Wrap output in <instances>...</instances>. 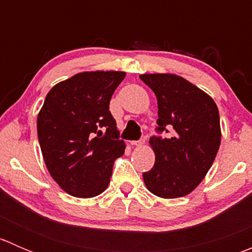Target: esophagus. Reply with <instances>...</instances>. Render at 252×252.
<instances>
[{"label":"esophagus","mask_w":252,"mask_h":252,"mask_svg":"<svg viewBox=\"0 0 252 252\" xmlns=\"http://www.w3.org/2000/svg\"><path fill=\"white\" fill-rule=\"evenodd\" d=\"M145 144V139H140V140H136V141H131V145L134 146H142Z\"/></svg>","instance_id":"obj_1"}]
</instances>
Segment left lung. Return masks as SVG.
<instances>
[{"instance_id":"8db88e82","label":"left lung","mask_w":252,"mask_h":252,"mask_svg":"<svg viewBox=\"0 0 252 252\" xmlns=\"http://www.w3.org/2000/svg\"><path fill=\"white\" fill-rule=\"evenodd\" d=\"M140 79L157 97V133L150 145L154 167L142 173L156 196L175 199L190 194L212 166L220 144V113L215 101L194 84L174 74H142Z\"/></svg>"}]
</instances>
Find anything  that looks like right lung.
I'll return each mask as SVG.
<instances>
[{
    "mask_svg": "<svg viewBox=\"0 0 252 252\" xmlns=\"http://www.w3.org/2000/svg\"><path fill=\"white\" fill-rule=\"evenodd\" d=\"M124 72H84L48 91L37 116V136L51 177L72 196L94 197L110 184L124 154L110 101Z\"/></svg>",
    "mask_w": 252,
    "mask_h": 252,
    "instance_id": "1",
    "label": "right lung"
}]
</instances>
